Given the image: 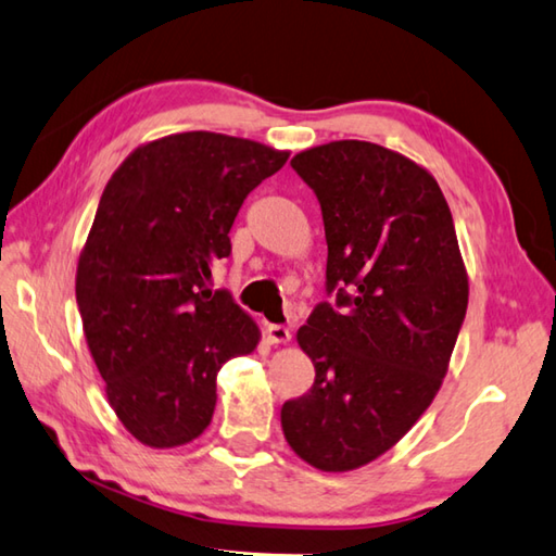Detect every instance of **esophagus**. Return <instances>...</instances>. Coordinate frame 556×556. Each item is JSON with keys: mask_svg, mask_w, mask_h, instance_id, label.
<instances>
[{"mask_svg": "<svg viewBox=\"0 0 556 556\" xmlns=\"http://www.w3.org/2000/svg\"><path fill=\"white\" fill-rule=\"evenodd\" d=\"M267 340L275 342V345H281V342H289L291 340V330L287 326H277V323H271L267 326Z\"/></svg>", "mask_w": 556, "mask_h": 556, "instance_id": "1", "label": "esophagus"}]
</instances>
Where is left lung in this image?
<instances>
[{"instance_id": "8db88e82", "label": "left lung", "mask_w": 556, "mask_h": 556, "mask_svg": "<svg viewBox=\"0 0 556 556\" xmlns=\"http://www.w3.org/2000/svg\"><path fill=\"white\" fill-rule=\"evenodd\" d=\"M291 167L326 226V291L296 332L316 367L281 406L289 447L320 471L391 450L440 391L467 316L469 281L435 177L367 140L304 150Z\"/></svg>"}]
</instances>
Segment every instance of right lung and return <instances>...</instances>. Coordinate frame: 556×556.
<instances>
[{
  "label": "right lung",
  "instance_id": "obj_1",
  "mask_svg": "<svg viewBox=\"0 0 556 556\" xmlns=\"http://www.w3.org/2000/svg\"><path fill=\"white\" fill-rule=\"evenodd\" d=\"M289 153L189 130L140 146L111 175L77 265L89 352L124 428L148 447L187 445L208 428L216 375L250 355L260 330L211 265L230 255L248 194Z\"/></svg>",
  "mask_w": 556,
  "mask_h": 556
}]
</instances>
